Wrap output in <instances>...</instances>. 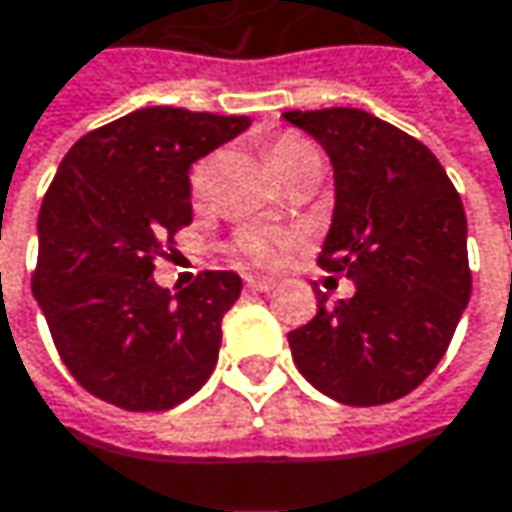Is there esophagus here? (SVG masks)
<instances>
[{"instance_id": "34e87169", "label": "esophagus", "mask_w": 512, "mask_h": 512, "mask_svg": "<svg viewBox=\"0 0 512 512\" xmlns=\"http://www.w3.org/2000/svg\"><path fill=\"white\" fill-rule=\"evenodd\" d=\"M246 284H249L252 290H257V293H269V290H275V287H278L272 278H257V275H249V278H246Z\"/></svg>"}]
</instances>
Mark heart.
<instances>
[{
  "label": "heart",
  "instance_id": "1",
  "mask_svg": "<svg viewBox=\"0 0 512 512\" xmlns=\"http://www.w3.org/2000/svg\"><path fill=\"white\" fill-rule=\"evenodd\" d=\"M269 161L278 169V175H290L293 169L307 166V163H319V152L310 140H304L299 134H281L269 143ZM219 155L210 152L205 158L193 163L190 169V193L196 202H205L210 196V184H213V172H216ZM237 252L246 257L255 266H281L284 257L290 252V240L287 234L269 228V225H246L237 231Z\"/></svg>",
  "mask_w": 512,
  "mask_h": 512
}]
</instances>
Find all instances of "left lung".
Listing matches in <instances>:
<instances>
[{
	"label": "left lung",
	"instance_id": "left-lung-1",
	"mask_svg": "<svg viewBox=\"0 0 512 512\" xmlns=\"http://www.w3.org/2000/svg\"><path fill=\"white\" fill-rule=\"evenodd\" d=\"M334 166V219L319 266L354 296L287 334L304 378L334 401L372 407L416 390L442 360L472 296L466 213L434 152L357 108L287 111Z\"/></svg>",
	"mask_w": 512,
	"mask_h": 512
}]
</instances>
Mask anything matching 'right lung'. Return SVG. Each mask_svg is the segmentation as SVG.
I'll return each instance as SVG.
<instances>
[{"instance_id":"1","label":"right lung","mask_w":512,"mask_h":512,"mask_svg":"<svg viewBox=\"0 0 512 512\" xmlns=\"http://www.w3.org/2000/svg\"><path fill=\"white\" fill-rule=\"evenodd\" d=\"M249 117L140 108L84 134L37 216L31 293L70 375L122 410H169L210 378L237 272L155 284V257L193 222L190 166Z\"/></svg>"}]
</instances>
